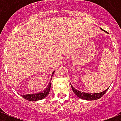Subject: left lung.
Returning <instances> with one entry per match:
<instances>
[{
    "instance_id": "left-lung-1",
    "label": "left lung",
    "mask_w": 121,
    "mask_h": 121,
    "mask_svg": "<svg viewBox=\"0 0 121 121\" xmlns=\"http://www.w3.org/2000/svg\"><path fill=\"white\" fill-rule=\"evenodd\" d=\"M102 30H103L102 28H100ZM105 32V31H104ZM71 86L72 87V89L74 93L76 95V96L80 98L81 99L86 100H96L97 99H99L101 98L102 96L104 95L105 93L108 91V89H109V87L106 89L105 91L100 92V93H85V92H82L80 91H78L76 89H75L73 86L71 85Z\"/></svg>"
}]
</instances>
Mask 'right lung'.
<instances>
[{
	"label": "right lung",
	"mask_w": 121,
	"mask_h": 121,
	"mask_svg": "<svg viewBox=\"0 0 121 121\" xmlns=\"http://www.w3.org/2000/svg\"><path fill=\"white\" fill-rule=\"evenodd\" d=\"M54 73V71L53 72L52 74V78L53 74ZM52 80V78H51ZM51 80L49 82V84L47 87V88H45L44 90H43L41 92L37 93H34V94H28V95H21V96L24 98V99H26L29 101H37V100H40L42 99H45L46 96H47L49 92H50V86H51Z\"/></svg>",
	"instance_id": "right-lung-1"
}]
</instances>
